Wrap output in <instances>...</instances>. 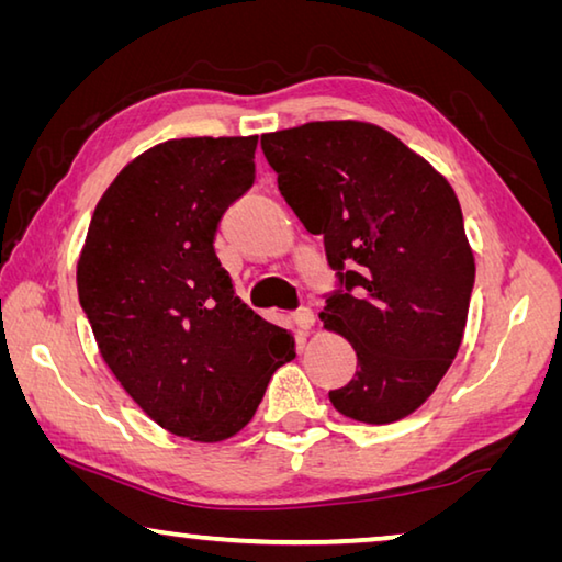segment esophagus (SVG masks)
<instances>
[{
    "mask_svg": "<svg viewBox=\"0 0 562 562\" xmlns=\"http://www.w3.org/2000/svg\"><path fill=\"white\" fill-rule=\"evenodd\" d=\"M292 319H294V325H297V327L310 329L312 325H315V312H312L310 307H300V310L292 312Z\"/></svg>",
    "mask_w": 562,
    "mask_h": 562,
    "instance_id": "1",
    "label": "esophagus"
}]
</instances>
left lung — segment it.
I'll list each match as a JSON object with an SVG mask.
<instances>
[{"label":"left lung","instance_id":"left-lung-1","mask_svg":"<svg viewBox=\"0 0 562 562\" xmlns=\"http://www.w3.org/2000/svg\"><path fill=\"white\" fill-rule=\"evenodd\" d=\"M260 146L284 203L325 240L337 282L319 317L357 351L355 379L329 402L364 424L408 416L449 372L469 317L475 265L459 198L372 123H304Z\"/></svg>","mask_w":562,"mask_h":562}]
</instances>
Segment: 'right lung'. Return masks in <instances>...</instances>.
<instances>
[{"label": "right lung", "instance_id": "add662e5", "mask_svg": "<svg viewBox=\"0 0 562 562\" xmlns=\"http://www.w3.org/2000/svg\"><path fill=\"white\" fill-rule=\"evenodd\" d=\"M255 148L258 136L173 138L131 160L91 215L76 272L103 361L156 424L193 441L240 431L294 357L215 255L225 211L255 183Z\"/></svg>", "mask_w": 562, "mask_h": 562}]
</instances>
